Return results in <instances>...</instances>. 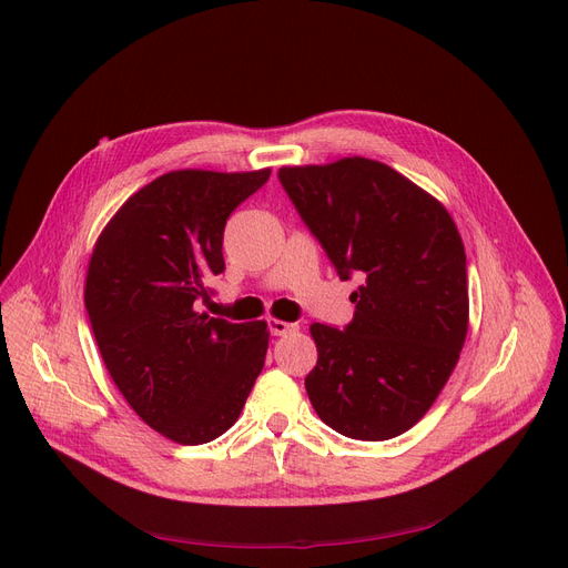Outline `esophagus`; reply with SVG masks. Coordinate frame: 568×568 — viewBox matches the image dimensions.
Returning a JSON list of instances; mask_svg holds the SVG:
<instances>
[{
	"label": "esophagus",
	"mask_w": 568,
	"mask_h": 568,
	"mask_svg": "<svg viewBox=\"0 0 568 568\" xmlns=\"http://www.w3.org/2000/svg\"><path fill=\"white\" fill-rule=\"evenodd\" d=\"M268 329H271V334H274V336H285V334L297 332V329H300V325H294V323H285V320H278V317H274V320H268Z\"/></svg>",
	"instance_id": "obj_1"
}]
</instances>
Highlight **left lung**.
<instances>
[{
  "instance_id": "1",
  "label": "left lung",
  "mask_w": 568,
  "mask_h": 568,
  "mask_svg": "<svg viewBox=\"0 0 568 568\" xmlns=\"http://www.w3.org/2000/svg\"><path fill=\"white\" fill-rule=\"evenodd\" d=\"M278 179L345 281V329L311 325L304 385L320 420L359 440L408 432L455 372L468 332L466 255L448 209L368 158L281 166Z\"/></svg>"
}]
</instances>
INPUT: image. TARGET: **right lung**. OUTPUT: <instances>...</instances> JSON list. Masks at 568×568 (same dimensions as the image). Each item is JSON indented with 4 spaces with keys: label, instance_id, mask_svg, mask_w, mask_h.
<instances>
[{
    "label": "right lung",
    "instance_id": "right-lung-1",
    "mask_svg": "<svg viewBox=\"0 0 568 568\" xmlns=\"http://www.w3.org/2000/svg\"><path fill=\"white\" fill-rule=\"evenodd\" d=\"M268 174L169 171L94 241L83 297L97 348L141 420L181 446L225 434L264 366V320L230 323L194 306L225 271L227 217Z\"/></svg>",
    "mask_w": 568,
    "mask_h": 568
}]
</instances>
